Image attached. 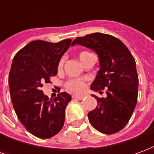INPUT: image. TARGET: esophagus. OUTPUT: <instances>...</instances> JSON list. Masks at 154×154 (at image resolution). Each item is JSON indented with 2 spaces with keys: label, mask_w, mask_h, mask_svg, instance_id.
Listing matches in <instances>:
<instances>
[{
  "label": "esophagus",
  "mask_w": 154,
  "mask_h": 154,
  "mask_svg": "<svg viewBox=\"0 0 154 154\" xmlns=\"http://www.w3.org/2000/svg\"><path fill=\"white\" fill-rule=\"evenodd\" d=\"M84 96L82 95H72V98L73 99H78V100H82L84 98Z\"/></svg>",
  "instance_id": "34e87169"
}]
</instances>
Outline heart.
Here are the masks:
<instances>
[{
  "mask_svg": "<svg viewBox=\"0 0 154 154\" xmlns=\"http://www.w3.org/2000/svg\"><path fill=\"white\" fill-rule=\"evenodd\" d=\"M91 55H94V54L90 52H87V51H82L78 54V57L81 62L82 63L85 59H87V57H90ZM63 63L64 57H62L58 63V69H61L63 67ZM85 87H86V83L82 79H71L66 83V88L67 90L73 91V92H81L85 89Z\"/></svg>",
  "mask_w": 154,
  "mask_h": 154,
  "instance_id": "1",
  "label": "heart"
}]
</instances>
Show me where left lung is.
<instances>
[{"instance_id": "left-lung-1", "label": "left lung", "mask_w": 154, "mask_h": 154, "mask_svg": "<svg viewBox=\"0 0 154 154\" xmlns=\"http://www.w3.org/2000/svg\"><path fill=\"white\" fill-rule=\"evenodd\" d=\"M98 55L100 69L91 85L94 91L106 89V97L97 100L96 109L88 113L91 125L98 131L112 134L129 122L138 98L139 77L134 58L128 48L112 35L93 33L74 39Z\"/></svg>"}]
</instances>
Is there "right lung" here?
<instances>
[{
  "label": "right lung",
  "instance_id": "1",
  "mask_svg": "<svg viewBox=\"0 0 154 154\" xmlns=\"http://www.w3.org/2000/svg\"><path fill=\"white\" fill-rule=\"evenodd\" d=\"M70 38L58 43L32 41L15 54L9 74V86L16 116L25 129L40 139L60 131L65 109L72 97L61 92L49 99L41 90L57 73L58 63L70 47Z\"/></svg>",
  "mask_w": 154,
  "mask_h": 154
}]
</instances>
